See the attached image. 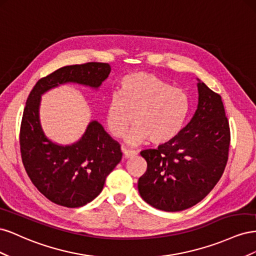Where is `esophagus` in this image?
Masks as SVG:
<instances>
[{
    "label": "esophagus",
    "mask_w": 256,
    "mask_h": 256,
    "mask_svg": "<svg viewBox=\"0 0 256 256\" xmlns=\"http://www.w3.org/2000/svg\"><path fill=\"white\" fill-rule=\"evenodd\" d=\"M122 152L125 158H131L136 154V152L134 150H127V148H122Z\"/></svg>",
    "instance_id": "1"
}]
</instances>
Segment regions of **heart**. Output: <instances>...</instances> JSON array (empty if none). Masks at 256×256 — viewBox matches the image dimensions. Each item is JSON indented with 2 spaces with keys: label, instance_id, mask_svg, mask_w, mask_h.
I'll list each match as a JSON object with an SVG mask.
<instances>
[{
  "label": "heart",
  "instance_id": "heart-1",
  "mask_svg": "<svg viewBox=\"0 0 256 256\" xmlns=\"http://www.w3.org/2000/svg\"><path fill=\"white\" fill-rule=\"evenodd\" d=\"M189 111V98L182 88H172L150 72H138L124 76L118 92L108 99L106 122L109 132L130 144L150 138L154 144L168 143L180 132Z\"/></svg>",
  "mask_w": 256,
  "mask_h": 256
}]
</instances>
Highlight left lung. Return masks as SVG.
I'll use <instances>...</instances> for the list:
<instances>
[{
	"label": "left lung",
	"mask_w": 256,
	"mask_h": 256,
	"mask_svg": "<svg viewBox=\"0 0 256 256\" xmlns=\"http://www.w3.org/2000/svg\"><path fill=\"white\" fill-rule=\"evenodd\" d=\"M198 109L173 140L145 150L146 172L138 189L147 204L182 212L200 202L221 178L228 159L230 131L221 96L198 83Z\"/></svg>",
	"instance_id": "8db88e82"
}]
</instances>
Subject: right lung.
I'll return each mask as SVG.
<instances>
[{
	"instance_id": "obj_1",
	"label": "right lung",
	"mask_w": 256,
	"mask_h": 256,
	"mask_svg": "<svg viewBox=\"0 0 256 256\" xmlns=\"http://www.w3.org/2000/svg\"><path fill=\"white\" fill-rule=\"evenodd\" d=\"M110 72L109 64L97 62L62 67L38 80L28 97L19 138L22 162L35 187L58 205L81 207L99 196L106 176L120 164L122 152L120 143L96 120L90 122L74 144L52 143L40 126V96L67 82L97 88Z\"/></svg>"
}]
</instances>
